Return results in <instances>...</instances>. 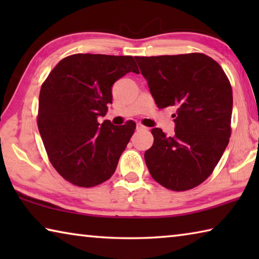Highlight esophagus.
<instances>
[{
  "label": "esophagus",
  "mask_w": 259,
  "mask_h": 259,
  "mask_svg": "<svg viewBox=\"0 0 259 259\" xmlns=\"http://www.w3.org/2000/svg\"><path fill=\"white\" fill-rule=\"evenodd\" d=\"M146 129H147V128H146V126H144L143 124H140V123H139V124H137V130H138V131H142V130H146Z\"/></svg>",
  "instance_id": "obj_1"
}]
</instances>
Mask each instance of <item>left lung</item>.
<instances>
[{"instance_id": "1", "label": "left lung", "mask_w": 259, "mask_h": 259, "mask_svg": "<svg viewBox=\"0 0 259 259\" xmlns=\"http://www.w3.org/2000/svg\"><path fill=\"white\" fill-rule=\"evenodd\" d=\"M159 108L176 106L175 134L160 128L145 162L165 188H194L212 174L231 137L233 96L229 77L216 60L199 52L135 57Z\"/></svg>"}]
</instances>
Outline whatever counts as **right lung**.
<instances>
[{
	"mask_svg": "<svg viewBox=\"0 0 259 259\" xmlns=\"http://www.w3.org/2000/svg\"><path fill=\"white\" fill-rule=\"evenodd\" d=\"M139 74L134 57L75 54L61 59L43 82L37 126L48 157L61 177L80 187L106 182L116 169L136 123L113 125L105 116L112 85Z\"/></svg>",
	"mask_w": 259,
	"mask_h": 259,
	"instance_id": "add662e5",
	"label": "right lung"
}]
</instances>
